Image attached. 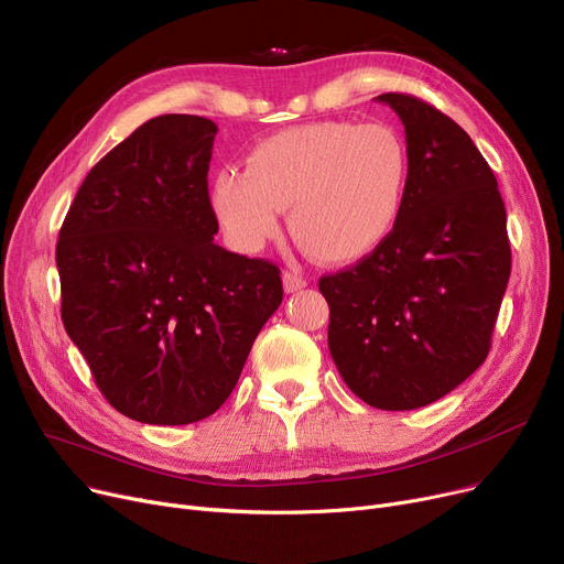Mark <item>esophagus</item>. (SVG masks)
Returning <instances> with one entry per match:
<instances>
[{"label": "esophagus", "mask_w": 564, "mask_h": 564, "mask_svg": "<svg viewBox=\"0 0 564 564\" xmlns=\"http://www.w3.org/2000/svg\"><path fill=\"white\" fill-rule=\"evenodd\" d=\"M282 284H284V291L286 293H293V291H301L303 286H307V280L299 273H291V271H284L282 273Z\"/></svg>", "instance_id": "obj_1"}]
</instances>
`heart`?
<instances>
[{
    "mask_svg": "<svg viewBox=\"0 0 564 564\" xmlns=\"http://www.w3.org/2000/svg\"><path fill=\"white\" fill-rule=\"evenodd\" d=\"M409 151L390 126L316 121L261 140L246 172L225 170L210 208L240 250H257L289 208L296 243L321 263H356L379 250L399 223Z\"/></svg>",
    "mask_w": 564,
    "mask_h": 564,
    "instance_id": "1",
    "label": "heart"
}]
</instances>
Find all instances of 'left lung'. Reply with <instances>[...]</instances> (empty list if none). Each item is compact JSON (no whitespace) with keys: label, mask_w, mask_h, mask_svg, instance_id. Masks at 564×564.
Segmentation results:
<instances>
[{"label":"left lung","mask_w":564,"mask_h":564,"mask_svg":"<svg viewBox=\"0 0 564 564\" xmlns=\"http://www.w3.org/2000/svg\"><path fill=\"white\" fill-rule=\"evenodd\" d=\"M406 130L409 183L386 243L318 280L328 348L365 404L413 411L487 360L512 250L498 181L468 132L409 94H381Z\"/></svg>","instance_id":"obj_1"}]
</instances>
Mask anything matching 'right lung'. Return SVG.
I'll use <instances>...</instances> for the list:
<instances>
[{"label":"right lung","instance_id":"1","mask_svg":"<svg viewBox=\"0 0 564 564\" xmlns=\"http://www.w3.org/2000/svg\"><path fill=\"white\" fill-rule=\"evenodd\" d=\"M216 132L195 115L149 119L91 167L59 229L64 328L138 422L216 413L282 303L275 263L213 243Z\"/></svg>","mask_w":564,"mask_h":564}]
</instances>
